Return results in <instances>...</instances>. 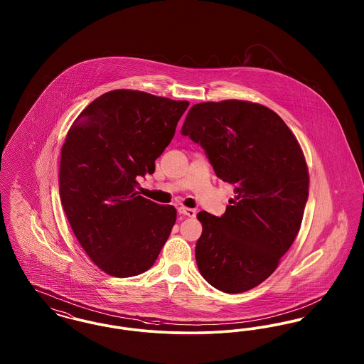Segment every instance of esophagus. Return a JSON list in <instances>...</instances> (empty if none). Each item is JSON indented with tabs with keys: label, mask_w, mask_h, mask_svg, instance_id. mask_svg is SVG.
Returning a JSON list of instances; mask_svg holds the SVG:
<instances>
[{
	"label": "esophagus",
	"mask_w": 364,
	"mask_h": 364,
	"mask_svg": "<svg viewBox=\"0 0 364 364\" xmlns=\"http://www.w3.org/2000/svg\"><path fill=\"white\" fill-rule=\"evenodd\" d=\"M178 213L183 214V215L191 217V218H193V217L196 215V210H195V208H184V206H180V208H178Z\"/></svg>",
	"instance_id": "34e87169"
}]
</instances>
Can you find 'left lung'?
I'll list each match as a JSON object with an SVG mask.
<instances>
[{
  "label": "left lung",
  "instance_id": "left-lung-1",
  "mask_svg": "<svg viewBox=\"0 0 364 364\" xmlns=\"http://www.w3.org/2000/svg\"><path fill=\"white\" fill-rule=\"evenodd\" d=\"M181 134L236 193L224 215L198 213V269L218 291H250L277 269L301 225L309 169L300 144L276 112L237 100L193 105Z\"/></svg>",
  "mask_w": 364,
  "mask_h": 364
}]
</instances>
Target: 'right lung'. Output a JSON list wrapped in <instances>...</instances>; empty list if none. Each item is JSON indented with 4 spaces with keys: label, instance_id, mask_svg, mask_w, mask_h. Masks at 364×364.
<instances>
[{
    "label": "right lung",
    "instance_id": "1",
    "mask_svg": "<svg viewBox=\"0 0 364 364\" xmlns=\"http://www.w3.org/2000/svg\"><path fill=\"white\" fill-rule=\"evenodd\" d=\"M188 101L113 90L77 116L60 161V198L70 228L92 260L113 277L138 276L156 262L176 208L139 195L153 174Z\"/></svg>",
    "mask_w": 364,
    "mask_h": 364
}]
</instances>
